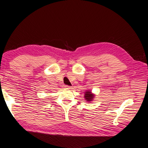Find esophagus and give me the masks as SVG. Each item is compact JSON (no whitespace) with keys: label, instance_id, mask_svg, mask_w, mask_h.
<instances>
[{"label":"esophagus","instance_id":"obj_1","mask_svg":"<svg viewBox=\"0 0 148 148\" xmlns=\"http://www.w3.org/2000/svg\"><path fill=\"white\" fill-rule=\"evenodd\" d=\"M64 87H66V88H67V89H71V86H64Z\"/></svg>","mask_w":148,"mask_h":148}]
</instances>
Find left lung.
<instances>
[{"mask_svg":"<svg viewBox=\"0 0 148 148\" xmlns=\"http://www.w3.org/2000/svg\"><path fill=\"white\" fill-rule=\"evenodd\" d=\"M85 99H86V101H91L92 98H94V95L91 94V92L89 91H86V93H85Z\"/></svg>","mask_w":148,"mask_h":148,"instance_id":"8db88e82","label":"left lung"}]
</instances>
